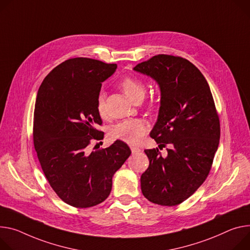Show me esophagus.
I'll return each mask as SVG.
<instances>
[{
	"mask_svg": "<svg viewBox=\"0 0 250 250\" xmlns=\"http://www.w3.org/2000/svg\"><path fill=\"white\" fill-rule=\"evenodd\" d=\"M130 149H131V153H132V154L139 153V152L141 151V148H139V147H135V146H131V147H130Z\"/></svg>",
	"mask_w": 250,
	"mask_h": 250,
	"instance_id": "esophagus-1",
	"label": "esophagus"
}]
</instances>
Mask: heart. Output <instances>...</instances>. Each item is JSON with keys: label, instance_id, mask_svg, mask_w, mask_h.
<instances>
[{"label": "heart", "instance_id": "obj_1", "mask_svg": "<svg viewBox=\"0 0 250 250\" xmlns=\"http://www.w3.org/2000/svg\"><path fill=\"white\" fill-rule=\"evenodd\" d=\"M120 87L125 96L131 102H134L138 99L143 100L146 93L145 84L141 81L133 78L124 79L120 84ZM97 111L101 118L106 117V107L103 95L98 98ZM147 130L148 125L146 121L133 119L125 121L112 126L109 133L113 140L122 141L128 145H138L143 140Z\"/></svg>", "mask_w": 250, "mask_h": 250}]
</instances>
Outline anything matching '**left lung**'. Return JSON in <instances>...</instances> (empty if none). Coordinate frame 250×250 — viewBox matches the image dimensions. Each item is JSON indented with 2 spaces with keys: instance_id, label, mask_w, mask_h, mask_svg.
Returning a JSON list of instances; mask_svg holds the SVG:
<instances>
[{
  "instance_id": "obj_1",
  "label": "left lung",
  "mask_w": 250,
  "mask_h": 250,
  "mask_svg": "<svg viewBox=\"0 0 250 250\" xmlns=\"http://www.w3.org/2000/svg\"><path fill=\"white\" fill-rule=\"evenodd\" d=\"M160 85L161 106L150 131L167 155L146 149L148 168L141 176L149 201L173 207L192 195L207 179L220 138V125L209 85L187 59L157 55L133 67Z\"/></svg>"
}]
</instances>
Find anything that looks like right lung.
Here are the masks:
<instances>
[{"label":"right lung","mask_w":250,"mask_h":250,"mask_svg":"<svg viewBox=\"0 0 250 250\" xmlns=\"http://www.w3.org/2000/svg\"><path fill=\"white\" fill-rule=\"evenodd\" d=\"M116 70V63L88 58L66 60L44 78L37 95L33 135L39 162L54 191L74 208L105 200L113 174L131 153L122 141L88 148L103 137L96 128L103 124L97 101L102 83Z\"/></svg>","instance_id":"right-lung-1"}]
</instances>
